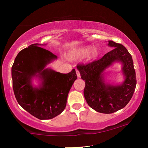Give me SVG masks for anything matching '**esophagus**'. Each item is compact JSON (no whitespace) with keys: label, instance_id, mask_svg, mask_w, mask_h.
<instances>
[{"label":"esophagus","instance_id":"esophagus-1","mask_svg":"<svg viewBox=\"0 0 148 148\" xmlns=\"http://www.w3.org/2000/svg\"><path fill=\"white\" fill-rule=\"evenodd\" d=\"M76 73H77V77H80V73L77 69L76 70Z\"/></svg>","mask_w":148,"mask_h":148}]
</instances>
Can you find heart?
Returning <instances> with one entry per match:
<instances>
[{"label":"heart","mask_w":148,"mask_h":148,"mask_svg":"<svg viewBox=\"0 0 148 148\" xmlns=\"http://www.w3.org/2000/svg\"><path fill=\"white\" fill-rule=\"evenodd\" d=\"M89 51V47H82L76 50L75 51L73 52L71 56L73 58H79L85 56L88 54ZM98 51L96 48H93L90 52V55L91 57H95L98 55Z\"/></svg>","instance_id":"heart-1"}]
</instances>
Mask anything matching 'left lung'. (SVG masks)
I'll return each mask as SVG.
<instances>
[{
  "label": "left lung",
  "mask_w": 148,
  "mask_h": 148,
  "mask_svg": "<svg viewBox=\"0 0 148 148\" xmlns=\"http://www.w3.org/2000/svg\"><path fill=\"white\" fill-rule=\"evenodd\" d=\"M108 45L113 48L102 58L90 63L77 64V69L85 81L84 94L87 103L97 112L111 114L124 108L132 98L137 80L132 56L121 44L109 40ZM122 63L125 81L119 85L105 83L103 72L113 62Z\"/></svg>",
  "instance_id": "1"
}]
</instances>
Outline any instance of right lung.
I'll return each instance as SVG.
<instances>
[{"instance_id":"obj_1","label":"right lung","mask_w":148,"mask_h":148,"mask_svg":"<svg viewBox=\"0 0 148 148\" xmlns=\"http://www.w3.org/2000/svg\"><path fill=\"white\" fill-rule=\"evenodd\" d=\"M38 46L33 44L19 52L12 66L11 75L19 104L34 116L46 120L64 110L69 92L77 77L74 69L66 74L45 69L57 56ZM34 76L42 82L39 87L32 85Z\"/></svg>"}]
</instances>
